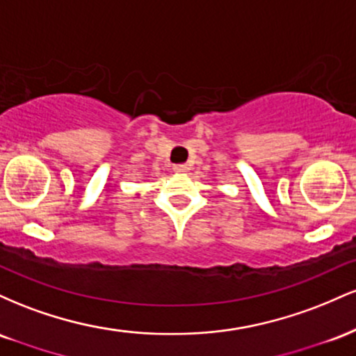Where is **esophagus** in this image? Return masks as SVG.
I'll return each mask as SVG.
<instances>
[{
    "mask_svg": "<svg viewBox=\"0 0 356 356\" xmlns=\"http://www.w3.org/2000/svg\"><path fill=\"white\" fill-rule=\"evenodd\" d=\"M172 169H174V172H187V170H189V165H187V164H175Z\"/></svg>",
    "mask_w": 356,
    "mask_h": 356,
    "instance_id": "obj_1",
    "label": "esophagus"
}]
</instances>
